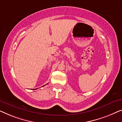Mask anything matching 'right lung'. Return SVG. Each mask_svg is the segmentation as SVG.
<instances>
[{"label":"right lung","instance_id":"add662e5","mask_svg":"<svg viewBox=\"0 0 122 122\" xmlns=\"http://www.w3.org/2000/svg\"><path fill=\"white\" fill-rule=\"evenodd\" d=\"M43 86H42V87H43ZM34 90H35V89H34Z\"/></svg>","mask_w":122,"mask_h":122}]
</instances>
